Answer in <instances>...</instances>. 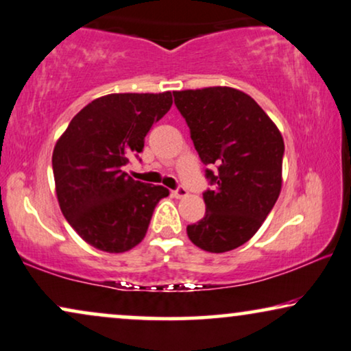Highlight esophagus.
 Returning a JSON list of instances; mask_svg holds the SVG:
<instances>
[{"instance_id": "1", "label": "esophagus", "mask_w": 351, "mask_h": 351, "mask_svg": "<svg viewBox=\"0 0 351 351\" xmlns=\"http://www.w3.org/2000/svg\"><path fill=\"white\" fill-rule=\"evenodd\" d=\"M171 194L175 195L176 199H181V197H186V195H188L189 193H188V189L184 188V186H178V188H176L175 191H171Z\"/></svg>"}]
</instances>
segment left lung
I'll return each mask as SVG.
<instances>
[{
	"label": "left lung",
	"mask_w": 351,
	"mask_h": 351,
	"mask_svg": "<svg viewBox=\"0 0 351 351\" xmlns=\"http://www.w3.org/2000/svg\"><path fill=\"white\" fill-rule=\"evenodd\" d=\"M175 106L212 189L204 193L205 215L186 228L193 244L223 254L258 231L281 193L284 141L276 125L249 95L213 86L175 91Z\"/></svg>",
	"instance_id": "obj_1"
}]
</instances>
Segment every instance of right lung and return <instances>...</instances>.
<instances>
[{"label":"right lung","mask_w":351,"mask_h":351,"mask_svg":"<svg viewBox=\"0 0 351 351\" xmlns=\"http://www.w3.org/2000/svg\"><path fill=\"white\" fill-rule=\"evenodd\" d=\"M171 93L107 95L83 107L53 152L62 215L88 244L109 254L133 249L146 236L163 186L134 181L121 170L143 152L152 125L170 110Z\"/></svg>","instance_id":"1"}]
</instances>
